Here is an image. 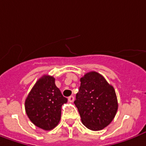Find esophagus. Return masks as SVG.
I'll list each match as a JSON object with an SVG mask.
<instances>
[{
  "mask_svg": "<svg viewBox=\"0 0 146 146\" xmlns=\"http://www.w3.org/2000/svg\"><path fill=\"white\" fill-rule=\"evenodd\" d=\"M68 100H69V102H73V101H74V97L73 96H70V97L68 98Z\"/></svg>",
  "mask_w": 146,
  "mask_h": 146,
  "instance_id": "esophagus-1",
  "label": "esophagus"
}]
</instances>
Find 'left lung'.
Wrapping results in <instances>:
<instances>
[{"label":"left lung","mask_w":146,"mask_h":146,"mask_svg":"<svg viewBox=\"0 0 146 146\" xmlns=\"http://www.w3.org/2000/svg\"><path fill=\"white\" fill-rule=\"evenodd\" d=\"M80 81L74 104L81 121L91 130H102L110 124L117 111L114 89L102 75L94 71L86 73Z\"/></svg>","instance_id":"left-lung-1"}]
</instances>
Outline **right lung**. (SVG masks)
<instances>
[{"label": "right lung", "instance_id": "obj_1", "mask_svg": "<svg viewBox=\"0 0 146 146\" xmlns=\"http://www.w3.org/2000/svg\"><path fill=\"white\" fill-rule=\"evenodd\" d=\"M67 101L55 85V78L44 75L28 95L25 102V112L36 126L51 130L60 121L61 106Z\"/></svg>", "mask_w": 146, "mask_h": 146}]
</instances>
